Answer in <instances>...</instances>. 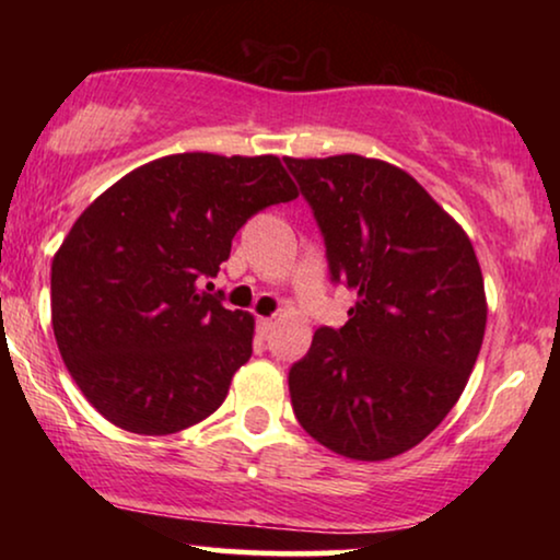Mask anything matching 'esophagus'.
<instances>
[{"label": "esophagus", "mask_w": 560, "mask_h": 560, "mask_svg": "<svg viewBox=\"0 0 560 560\" xmlns=\"http://www.w3.org/2000/svg\"><path fill=\"white\" fill-rule=\"evenodd\" d=\"M275 331V320L272 318H257V336H262V339H267Z\"/></svg>", "instance_id": "obj_1"}]
</instances>
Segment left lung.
<instances>
[{"instance_id": "1", "label": "left lung", "mask_w": 560, "mask_h": 560, "mask_svg": "<svg viewBox=\"0 0 560 560\" xmlns=\"http://www.w3.org/2000/svg\"><path fill=\"white\" fill-rule=\"evenodd\" d=\"M324 232L334 280L357 290L290 370L298 423L334 454L385 462L462 397L487 328L485 278L462 224L387 160L285 158Z\"/></svg>"}]
</instances>
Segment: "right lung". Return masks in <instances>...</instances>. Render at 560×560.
Segmentation results:
<instances>
[{
    "label": "right lung",
    "instance_id": "add662e5",
    "mask_svg": "<svg viewBox=\"0 0 560 560\" xmlns=\"http://www.w3.org/2000/svg\"><path fill=\"white\" fill-rule=\"evenodd\" d=\"M298 198L278 155L178 152L135 167L75 219L52 257L58 351L117 428L171 435L224 402L255 316L198 288L252 213Z\"/></svg>",
    "mask_w": 560,
    "mask_h": 560
}]
</instances>
